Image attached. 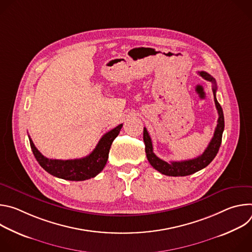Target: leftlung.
I'll use <instances>...</instances> for the list:
<instances>
[{"label":"left lung","mask_w":252,"mask_h":252,"mask_svg":"<svg viewBox=\"0 0 252 252\" xmlns=\"http://www.w3.org/2000/svg\"><path fill=\"white\" fill-rule=\"evenodd\" d=\"M198 74L204 79L213 84V95H214V102L215 106H217V110L219 113V120H218V126L215 127L214 134L209 142L208 147L203 152L202 155L199 157L189 159V160H182V161H170L166 162L159 158H158L153 149V142L152 138L147 130L146 127H143V141H145L146 145V154L148 160L152 164V166L159 171L160 173L168 176H186L192 174L205 166H207L218 155L219 150L221 145V139H222V132L224 129V117H223V111L220 102L217 99V82L215 80L205 71H198Z\"/></svg>","instance_id":"left-lung-1"}]
</instances>
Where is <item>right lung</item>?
<instances>
[{
	"label": "right lung",
	"instance_id": "add662e5",
	"mask_svg": "<svg viewBox=\"0 0 252 252\" xmlns=\"http://www.w3.org/2000/svg\"><path fill=\"white\" fill-rule=\"evenodd\" d=\"M123 124L102 135L95 149L86 158L78 159H51L44 157L29 136L31 149L40 165L50 174L65 181H86L97 175L105 166L114 139L119 135Z\"/></svg>",
	"mask_w": 252,
	"mask_h": 252
}]
</instances>
